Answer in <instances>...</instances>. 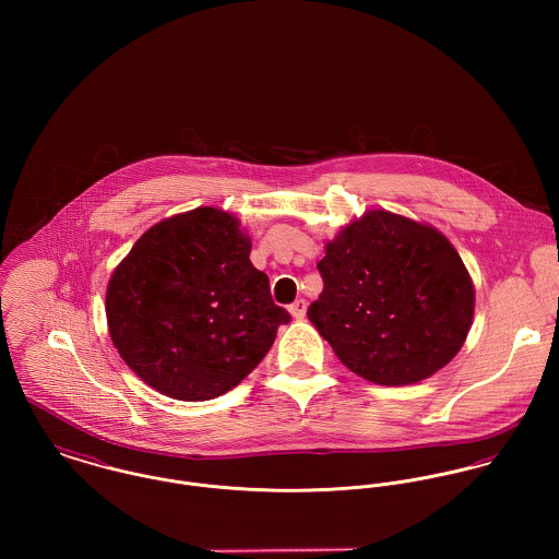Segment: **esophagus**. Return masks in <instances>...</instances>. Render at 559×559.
I'll list each match as a JSON object with an SVG mask.
<instances>
[{
    "instance_id": "34e87169",
    "label": "esophagus",
    "mask_w": 559,
    "mask_h": 559,
    "mask_svg": "<svg viewBox=\"0 0 559 559\" xmlns=\"http://www.w3.org/2000/svg\"><path fill=\"white\" fill-rule=\"evenodd\" d=\"M306 310H308V304H306L304 299H297L295 304H290V306H288V312L293 314V319H306Z\"/></svg>"
}]
</instances>
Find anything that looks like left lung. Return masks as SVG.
<instances>
[{"mask_svg": "<svg viewBox=\"0 0 559 559\" xmlns=\"http://www.w3.org/2000/svg\"><path fill=\"white\" fill-rule=\"evenodd\" d=\"M322 293L308 319L337 359L377 385H413L467 340L476 290L454 245L432 226L368 211L326 242Z\"/></svg>", "mask_w": 559, "mask_h": 559, "instance_id": "8db88e82", "label": "left lung"}]
</instances>
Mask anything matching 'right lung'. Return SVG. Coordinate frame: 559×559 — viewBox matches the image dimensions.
Listing matches in <instances>:
<instances>
[{
	"instance_id": "obj_1",
	"label": "right lung",
	"mask_w": 559,
	"mask_h": 559,
	"mask_svg": "<svg viewBox=\"0 0 559 559\" xmlns=\"http://www.w3.org/2000/svg\"><path fill=\"white\" fill-rule=\"evenodd\" d=\"M249 251L235 215L200 206L146 230L111 273L109 337L163 396L200 402L230 392L290 322Z\"/></svg>"
}]
</instances>
